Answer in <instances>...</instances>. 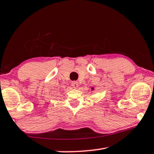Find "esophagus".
<instances>
[{
  "instance_id": "esophagus-1",
  "label": "esophagus",
  "mask_w": 154,
  "mask_h": 154,
  "mask_svg": "<svg viewBox=\"0 0 154 154\" xmlns=\"http://www.w3.org/2000/svg\"><path fill=\"white\" fill-rule=\"evenodd\" d=\"M71 85H72V88H75V89H76V88H77L78 86H79V85H78V82H77L76 81H74V82H72V83H71Z\"/></svg>"
}]
</instances>
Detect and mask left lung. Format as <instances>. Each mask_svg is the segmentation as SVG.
I'll use <instances>...</instances> for the list:
<instances>
[{"label":"left lung","instance_id":"obj_1","mask_svg":"<svg viewBox=\"0 0 154 154\" xmlns=\"http://www.w3.org/2000/svg\"><path fill=\"white\" fill-rule=\"evenodd\" d=\"M92 90H93V88H92Z\"/></svg>","mask_w":154,"mask_h":154}]
</instances>
